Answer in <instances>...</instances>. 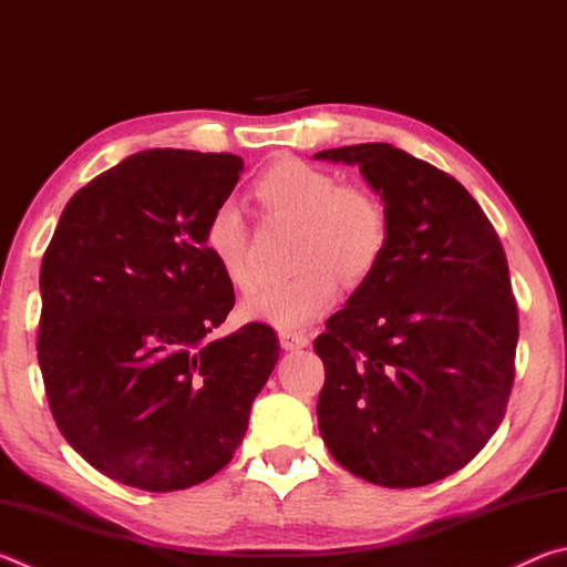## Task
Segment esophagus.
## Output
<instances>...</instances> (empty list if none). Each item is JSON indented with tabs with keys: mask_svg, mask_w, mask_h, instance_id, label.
<instances>
[{
	"mask_svg": "<svg viewBox=\"0 0 567 567\" xmlns=\"http://www.w3.org/2000/svg\"><path fill=\"white\" fill-rule=\"evenodd\" d=\"M280 344L282 350H300L310 344V338L305 332H292V330H282L280 332Z\"/></svg>",
	"mask_w": 567,
	"mask_h": 567,
	"instance_id": "esophagus-1",
	"label": "esophagus"
}]
</instances>
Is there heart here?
I'll use <instances>...</instances> for the list:
<instances>
[{
  "mask_svg": "<svg viewBox=\"0 0 567 567\" xmlns=\"http://www.w3.org/2000/svg\"><path fill=\"white\" fill-rule=\"evenodd\" d=\"M255 197L270 215L302 223L297 243L300 275L265 285L243 302L247 320L290 330L322 318L338 302L342 277L352 285L378 270L390 243L388 213L368 189L348 187L332 172L285 157L255 179ZM205 245L237 290L257 282L252 233L239 205L219 203L207 217Z\"/></svg>",
  "mask_w": 567,
  "mask_h": 567,
  "instance_id": "obj_1",
  "label": "heart"
}]
</instances>
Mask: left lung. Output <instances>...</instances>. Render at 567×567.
<instances>
[{
  "instance_id": "left-lung-1",
  "label": "left lung",
  "mask_w": 567,
  "mask_h": 567,
  "mask_svg": "<svg viewBox=\"0 0 567 567\" xmlns=\"http://www.w3.org/2000/svg\"><path fill=\"white\" fill-rule=\"evenodd\" d=\"M385 203V257L324 322L318 425L368 483L420 487L465 467L503 422L517 305L505 249L473 195L388 142L322 150Z\"/></svg>"
}]
</instances>
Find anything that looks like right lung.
I'll return each instance as SVG.
<instances>
[{"label": "right lung", "mask_w": 567, "mask_h": 567, "mask_svg": "<svg viewBox=\"0 0 567 567\" xmlns=\"http://www.w3.org/2000/svg\"><path fill=\"white\" fill-rule=\"evenodd\" d=\"M243 157L147 150L66 203L47 247L37 338L52 417L117 483L185 491L219 473L280 360L265 322L209 332L235 290L205 245Z\"/></svg>", "instance_id": "1"}]
</instances>
